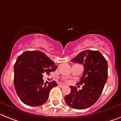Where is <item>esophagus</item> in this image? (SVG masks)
Returning <instances> with one entry per match:
<instances>
[{"instance_id": "1", "label": "esophagus", "mask_w": 121, "mask_h": 121, "mask_svg": "<svg viewBox=\"0 0 121 121\" xmlns=\"http://www.w3.org/2000/svg\"><path fill=\"white\" fill-rule=\"evenodd\" d=\"M59 86H60V87H61V88H63V87H65V85H64V84H60Z\"/></svg>"}]
</instances>
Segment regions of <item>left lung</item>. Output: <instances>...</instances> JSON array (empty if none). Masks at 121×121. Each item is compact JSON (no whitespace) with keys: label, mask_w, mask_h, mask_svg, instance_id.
Listing matches in <instances>:
<instances>
[{"label":"left lung","mask_w":121,"mask_h":121,"mask_svg":"<svg viewBox=\"0 0 121 121\" xmlns=\"http://www.w3.org/2000/svg\"><path fill=\"white\" fill-rule=\"evenodd\" d=\"M82 64L84 71L78 84L82 89L70 86L71 92L65 97L67 104L74 109H84L92 106L98 100L103 92L108 78V63L98 51L87 50L82 51L71 60Z\"/></svg>","instance_id":"1"}]
</instances>
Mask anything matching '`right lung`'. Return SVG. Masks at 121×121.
I'll use <instances>...</instances> for the list:
<instances>
[{"mask_svg": "<svg viewBox=\"0 0 121 121\" xmlns=\"http://www.w3.org/2000/svg\"><path fill=\"white\" fill-rule=\"evenodd\" d=\"M57 66L42 52L26 51L18 57L14 65V86L18 97L26 105H42L48 100L50 91L57 86L55 81L46 85L43 74L49 75Z\"/></svg>", "mask_w": 121, "mask_h": 121, "instance_id": "right-lung-1", "label": "right lung"}]
</instances>
